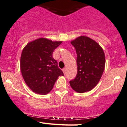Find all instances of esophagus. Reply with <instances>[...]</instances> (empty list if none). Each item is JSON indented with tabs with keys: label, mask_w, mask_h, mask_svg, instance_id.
I'll list each match as a JSON object with an SVG mask.
<instances>
[{
	"label": "esophagus",
	"mask_w": 127,
	"mask_h": 127,
	"mask_svg": "<svg viewBox=\"0 0 127 127\" xmlns=\"http://www.w3.org/2000/svg\"><path fill=\"white\" fill-rule=\"evenodd\" d=\"M62 71L64 72V73H65V71H66V68H64L62 69Z\"/></svg>",
	"instance_id": "obj_1"
}]
</instances>
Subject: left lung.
Returning <instances> with one entry per match:
<instances>
[{"label":"left lung","instance_id":"obj_1","mask_svg":"<svg viewBox=\"0 0 127 127\" xmlns=\"http://www.w3.org/2000/svg\"><path fill=\"white\" fill-rule=\"evenodd\" d=\"M77 53V74L69 81L76 92L89 91L101 78L105 65L103 49L96 41L87 36H80L71 42Z\"/></svg>","mask_w":127,"mask_h":127}]
</instances>
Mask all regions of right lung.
I'll use <instances>...</instances> for the list:
<instances>
[{
    "instance_id": "1",
    "label": "right lung",
    "mask_w": 127,
    "mask_h": 127,
    "mask_svg": "<svg viewBox=\"0 0 127 127\" xmlns=\"http://www.w3.org/2000/svg\"><path fill=\"white\" fill-rule=\"evenodd\" d=\"M62 41L39 38L29 42L23 49L20 69L26 84L33 92L45 95L53 89L59 76H64L53 58L54 50Z\"/></svg>"
}]
</instances>
